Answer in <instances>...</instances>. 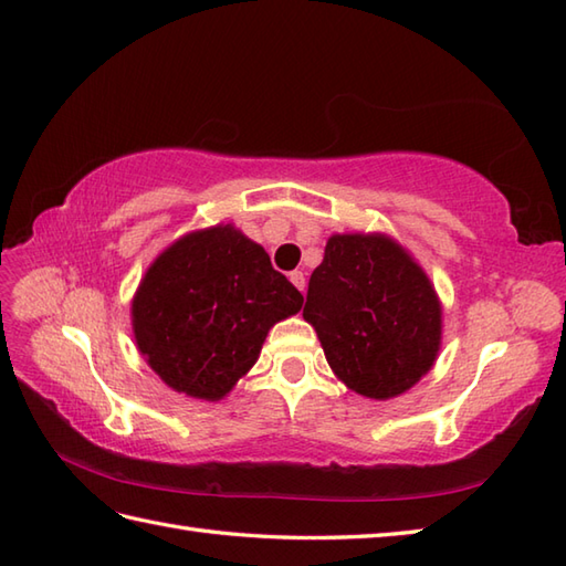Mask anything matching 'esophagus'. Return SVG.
Listing matches in <instances>:
<instances>
[{
  "label": "esophagus",
  "mask_w": 566,
  "mask_h": 566,
  "mask_svg": "<svg viewBox=\"0 0 566 566\" xmlns=\"http://www.w3.org/2000/svg\"><path fill=\"white\" fill-rule=\"evenodd\" d=\"M291 283L297 287L300 293H305V273L303 271H293L291 273Z\"/></svg>",
  "instance_id": "1"
}]
</instances>
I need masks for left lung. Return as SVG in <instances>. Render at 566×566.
<instances>
[{"mask_svg": "<svg viewBox=\"0 0 566 566\" xmlns=\"http://www.w3.org/2000/svg\"><path fill=\"white\" fill-rule=\"evenodd\" d=\"M303 317L315 326L336 378L370 399L405 395L441 350L436 287L417 259L382 232L326 240Z\"/></svg>", "mask_w": 566, "mask_h": 566, "instance_id": "1", "label": "left lung"}]
</instances>
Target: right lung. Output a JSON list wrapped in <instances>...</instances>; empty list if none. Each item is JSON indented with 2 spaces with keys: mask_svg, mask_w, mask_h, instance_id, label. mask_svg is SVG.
<instances>
[{
  "mask_svg": "<svg viewBox=\"0 0 566 566\" xmlns=\"http://www.w3.org/2000/svg\"><path fill=\"white\" fill-rule=\"evenodd\" d=\"M305 297L232 222L179 237L133 295L137 350L174 392L218 401L259 360L269 329Z\"/></svg>",
  "mask_w": 566,
  "mask_h": 566,
  "instance_id": "add662e5",
  "label": "right lung"
}]
</instances>
